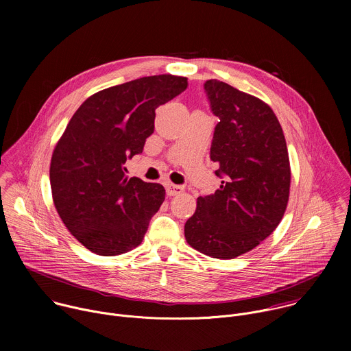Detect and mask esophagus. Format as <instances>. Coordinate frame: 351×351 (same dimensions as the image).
<instances>
[{"label": "esophagus", "instance_id": "obj_1", "mask_svg": "<svg viewBox=\"0 0 351 351\" xmlns=\"http://www.w3.org/2000/svg\"><path fill=\"white\" fill-rule=\"evenodd\" d=\"M183 191V187L179 184H167V194L168 195H178Z\"/></svg>", "mask_w": 351, "mask_h": 351}]
</instances>
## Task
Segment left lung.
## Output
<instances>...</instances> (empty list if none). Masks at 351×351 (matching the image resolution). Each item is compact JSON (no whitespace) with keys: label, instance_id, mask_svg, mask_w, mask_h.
Returning <instances> with one entry per match:
<instances>
[{"label":"left lung","instance_id":"1","mask_svg":"<svg viewBox=\"0 0 351 351\" xmlns=\"http://www.w3.org/2000/svg\"><path fill=\"white\" fill-rule=\"evenodd\" d=\"M204 90L219 118L211 144L219 189L197 198L184 225L187 243L232 260L257 247L279 225L289 202L290 164L282 126L268 104L217 79Z\"/></svg>","mask_w":351,"mask_h":351}]
</instances>
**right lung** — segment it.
<instances>
[{
    "mask_svg": "<svg viewBox=\"0 0 351 351\" xmlns=\"http://www.w3.org/2000/svg\"><path fill=\"white\" fill-rule=\"evenodd\" d=\"M187 87L173 75L140 77L88 97L57 143L49 182L68 230L98 256L137 247L165 199L160 183L128 178L126 161L154 132L156 110Z\"/></svg>",
    "mask_w": 351,
    "mask_h": 351,
    "instance_id": "obj_1",
    "label": "right lung"
}]
</instances>
